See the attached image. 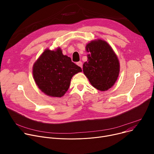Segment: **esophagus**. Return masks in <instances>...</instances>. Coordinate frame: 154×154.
I'll use <instances>...</instances> for the list:
<instances>
[{"mask_svg": "<svg viewBox=\"0 0 154 154\" xmlns=\"http://www.w3.org/2000/svg\"><path fill=\"white\" fill-rule=\"evenodd\" d=\"M77 64L79 66H80L81 68H82L83 66H82V61H79V62H77Z\"/></svg>", "mask_w": 154, "mask_h": 154, "instance_id": "obj_1", "label": "esophagus"}]
</instances>
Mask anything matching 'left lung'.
Segmentation results:
<instances>
[{
	"mask_svg": "<svg viewBox=\"0 0 154 154\" xmlns=\"http://www.w3.org/2000/svg\"><path fill=\"white\" fill-rule=\"evenodd\" d=\"M88 60L83 65V72L91 85L105 91L115 85L119 77V59L109 44L101 39L93 40L86 45Z\"/></svg>",
	"mask_w": 154,
	"mask_h": 154,
	"instance_id": "obj_1",
	"label": "left lung"
}]
</instances>
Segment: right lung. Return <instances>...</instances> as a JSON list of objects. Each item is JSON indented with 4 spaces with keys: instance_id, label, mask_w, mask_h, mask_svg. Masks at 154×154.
Instances as JSON below:
<instances>
[{
    "instance_id": "obj_1",
    "label": "right lung",
    "mask_w": 154,
    "mask_h": 154,
    "mask_svg": "<svg viewBox=\"0 0 154 154\" xmlns=\"http://www.w3.org/2000/svg\"><path fill=\"white\" fill-rule=\"evenodd\" d=\"M81 68L64 55L60 48L45 50L33 66V76L38 88L47 96L61 97L69 88L72 77Z\"/></svg>"
}]
</instances>
